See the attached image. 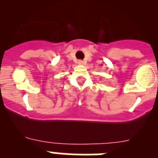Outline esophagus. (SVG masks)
<instances>
[{"label":"esophagus","instance_id":"esophagus-1","mask_svg":"<svg viewBox=\"0 0 158 158\" xmlns=\"http://www.w3.org/2000/svg\"><path fill=\"white\" fill-rule=\"evenodd\" d=\"M78 64H79V65H84V61H82V60H79V61H78Z\"/></svg>","mask_w":158,"mask_h":158}]
</instances>
